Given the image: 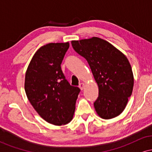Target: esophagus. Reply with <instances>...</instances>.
I'll return each mask as SVG.
<instances>
[{
  "mask_svg": "<svg viewBox=\"0 0 152 152\" xmlns=\"http://www.w3.org/2000/svg\"><path fill=\"white\" fill-rule=\"evenodd\" d=\"M79 86V88H81V90H83V88H84L85 84H84V83H80V84H79V86Z\"/></svg>",
  "mask_w": 152,
  "mask_h": 152,
  "instance_id": "obj_1",
  "label": "esophagus"
}]
</instances>
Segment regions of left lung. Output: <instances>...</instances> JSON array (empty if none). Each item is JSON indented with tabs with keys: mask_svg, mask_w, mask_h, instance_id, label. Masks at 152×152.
<instances>
[{
	"mask_svg": "<svg viewBox=\"0 0 152 152\" xmlns=\"http://www.w3.org/2000/svg\"><path fill=\"white\" fill-rule=\"evenodd\" d=\"M76 53L86 58L99 86L94 103L99 116L116 117L126 107L132 94L134 76L128 59L106 41L97 37L71 41Z\"/></svg>",
	"mask_w": 152,
	"mask_h": 152,
	"instance_id": "1",
	"label": "left lung"
}]
</instances>
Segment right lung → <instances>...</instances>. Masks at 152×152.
Returning <instances> with one entry per match:
<instances>
[{"mask_svg": "<svg viewBox=\"0 0 152 152\" xmlns=\"http://www.w3.org/2000/svg\"><path fill=\"white\" fill-rule=\"evenodd\" d=\"M69 43H50L38 49L26 73L25 91L29 102L45 121L61 126L72 119L81 91L66 79L61 64Z\"/></svg>", "mask_w": 152, "mask_h": 152, "instance_id": "add662e5", "label": "right lung"}]
</instances>
